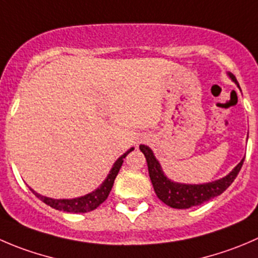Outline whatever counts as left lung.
Returning <instances> with one entry per match:
<instances>
[{"instance_id": "8db88e82", "label": "left lung", "mask_w": 258, "mask_h": 258, "mask_svg": "<svg viewBox=\"0 0 258 258\" xmlns=\"http://www.w3.org/2000/svg\"><path fill=\"white\" fill-rule=\"evenodd\" d=\"M228 76L239 88L236 77L231 73H228ZM140 150L146 157L150 179H151L157 198L164 202L166 206L175 209H187L191 207L201 206V204L221 196L222 192L234 181L244 161V159H242L241 162L227 176L216 180V181L206 182V184H180V182L171 181L165 176L159 161L154 156V152L151 151L150 147L140 145Z\"/></svg>"}]
</instances>
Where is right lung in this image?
<instances>
[{"mask_svg": "<svg viewBox=\"0 0 258 258\" xmlns=\"http://www.w3.org/2000/svg\"><path fill=\"white\" fill-rule=\"evenodd\" d=\"M131 151H134V147L128 150L127 152H124L118 160L113 164V167L109 171L107 179L102 182V185L99 187H97L94 191L89 192L87 196L81 197V198L76 199H52L47 198V197L40 196L37 192H35L31 189V191L34 192L35 196L40 199V201L44 202L45 204L50 206L51 208L56 209V211H62V212H69V213H87V212L94 211L97 207L101 206L109 196V191H111L112 186H113L114 179H116L117 174H118L119 169H121L122 164H123V159L130 154Z\"/></svg>", "mask_w": 258, "mask_h": 258, "instance_id": "add662e5", "label": "right lung"}]
</instances>
